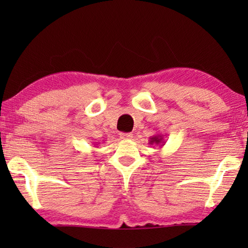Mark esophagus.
Segmentation results:
<instances>
[{
  "label": "esophagus",
  "mask_w": 248,
  "mask_h": 248,
  "mask_svg": "<svg viewBox=\"0 0 248 248\" xmlns=\"http://www.w3.org/2000/svg\"><path fill=\"white\" fill-rule=\"evenodd\" d=\"M119 136H120V138H121V139H123V140H130V139H131V138H132L133 134L130 133V132H121V133L119 134Z\"/></svg>",
  "instance_id": "obj_1"
}]
</instances>
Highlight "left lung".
Returning <instances> with one entry per match:
<instances>
[{"mask_svg":"<svg viewBox=\"0 0 248 248\" xmlns=\"http://www.w3.org/2000/svg\"><path fill=\"white\" fill-rule=\"evenodd\" d=\"M149 144L151 145H159V146H163L165 144V141H164V136L163 134H156V136L154 137H151L150 138V142Z\"/></svg>","mask_w":248,"mask_h":248,"instance_id":"left-lung-1","label":"left lung"}]
</instances>
